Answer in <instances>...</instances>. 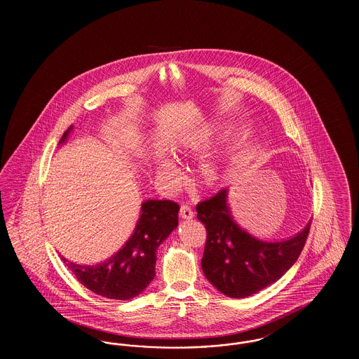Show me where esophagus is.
Here are the masks:
<instances>
[{"label":"esophagus","instance_id":"34e87169","mask_svg":"<svg viewBox=\"0 0 359 359\" xmlns=\"http://www.w3.org/2000/svg\"><path fill=\"white\" fill-rule=\"evenodd\" d=\"M179 215H180L183 219H191V218H194V211H192V208H191L189 205H183L180 207Z\"/></svg>","mask_w":359,"mask_h":359}]
</instances>
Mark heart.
Masks as SVG:
<instances>
[{
	"mask_svg": "<svg viewBox=\"0 0 359 359\" xmlns=\"http://www.w3.org/2000/svg\"><path fill=\"white\" fill-rule=\"evenodd\" d=\"M203 148H205V145L199 138H196V137L184 138L173 151V157L176 160H182L188 156H194V154L202 152ZM154 172L157 183L161 186H165V187L173 186L179 176L173 163L165 157H158L154 160ZM222 167L219 164H217L215 161L207 160L199 165L198 171L195 173L194 182L198 187L210 188L218 184L222 180Z\"/></svg>",
	"mask_w": 359,
	"mask_h": 359,
	"instance_id": "b5f03b06",
	"label": "heart"
}]
</instances>
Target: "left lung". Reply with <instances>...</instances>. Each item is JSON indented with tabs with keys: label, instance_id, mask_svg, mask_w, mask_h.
I'll use <instances>...</instances> for the list:
<instances>
[{
	"label": "left lung",
	"instance_id": "obj_1",
	"mask_svg": "<svg viewBox=\"0 0 359 359\" xmlns=\"http://www.w3.org/2000/svg\"><path fill=\"white\" fill-rule=\"evenodd\" d=\"M196 211L207 231L203 273L217 290L234 299L252 296L285 273L300 256L311 226L280 242L255 238L233 219L227 189L199 202Z\"/></svg>",
	"mask_w": 359,
	"mask_h": 359
}]
</instances>
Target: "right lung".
I'll return each instance as SVG.
<instances>
[{
    "label": "right lung",
    "instance_id": "right-lung-1",
    "mask_svg": "<svg viewBox=\"0 0 359 359\" xmlns=\"http://www.w3.org/2000/svg\"><path fill=\"white\" fill-rule=\"evenodd\" d=\"M72 126L65 132V142ZM179 205L172 201H147L130 238L109 259L95 265H78L62 257L78 281L87 290L113 300L136 297L154 280L156 250L177 227Z\"/></svg>",
    "mask_w": 359,
    "mask_h": 359
}]
</instances>
